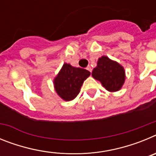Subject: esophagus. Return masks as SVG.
Segmentation results:
<instances>
[{
	"label": "esophagus",
	"instance_id": "1",
	"mask_svg": "<svg viewBox=\"0 0 156 156\" xmlns=\"http://www.w3.org/2000/svg\"><path fill=\"white\" fill-rule=\"evenodd\" d=\"M87 69L88 71L90 72V73H91V72H92V69H91V67H90V66H88L87 67Z\"/></svg>",
	"mask_w": 156,
	"mask_h": 156
}]
</instances>
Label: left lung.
<instances>
[{
	"instance_id": "obj_1",
	"label": "left lung",
	"mask_w": 156,
	"mask_h": 156,
	"mask_svg": "<svg viewBox=\"0 0 156 156\" xmlns=\"http://www.w3.org/2000/svg\"><path fill=\"white\" fill-rule=\"evenodd\" d=\"M92 76L100 81L110 92L118 91L125 82L124 68L109 58L102 56L98 60L97 66L92 71Z\"/></svg>"
}]
</instances>
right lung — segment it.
Listing matches in <instances>:
<instances>
[{
	"label": "right lung",
	"instance_id": "add662e5",
	"mask_svg": "<svg viewBox=\"0 0 156 156\" xmlns=\"http://www.w3.org/2000/svg\"><path fill=\"white\" fill-rule=\"evenodd\" d=\"M90 75L87 69L73 67L64 63L54 79V86L59 97L64 101L73 100L80 91L83 83Z\"/></svg>",
	"mask_w": 156,
	"mask_h": 156
}]
</instances>
